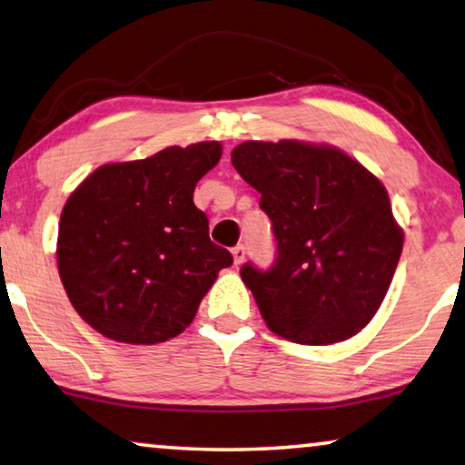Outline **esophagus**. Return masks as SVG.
<instances>
[{
  "mask_svg": "<svg viewBox=\"0 0 465 465\" xmlns=\"http://www.w3.org/2000/svg\"><path fill=\"white\" fill-rule=\"evenodd\" d=\"M232 254H233V264L235 267H238V264H242L244 262V259H246V248L244 246H235L233 250H232Z\"/></svg>",
  "mask_w": 465,
  "mask_h": 465,
  "instance_id": "1",
  "label": "esophagus"
}]
</instances>
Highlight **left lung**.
<instances>
[{"instance_id":"8db88e82","label":"left lung","mask_w":465,"mask_h":465,"mask_svg":"<svg viewBox=\"0 0 465 465\" xmlns=\"http://www.w3.org/2000/svg\"><path fill=\"white\" fill-rule=\"evenodd\" d=\"M232 163L261 193L277 261L242 267L267 327L302 345L360 333L385 300L403 250L387 188L337 146L283 138L246 140Z\"/></svg>"}]
</instances>
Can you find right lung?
<instances>
[{"label": "right lung", "instance_id": "obj_1", "mask_svg": "<svg viewBox=\"0 0 465 465\" xmlns=\"http://www.w3.org/2000/svg\"><path fill=\"white\" fill-rule=\"evenodd\" d=\"M223 146L203 140L94 169L68 196L57 271L74 311L103 337L154 345L180 335L221 269L194 188Z\"/></svg>", "mask_w": 465, "mask_h": 465}]
</instances>
